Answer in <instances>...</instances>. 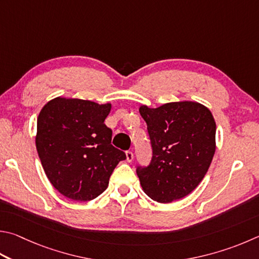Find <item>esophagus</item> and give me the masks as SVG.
Listing matches in <instances>:
<instances>
[{
	"label": "esophagus",
	"instance_id": "esophagus-1",
	"mask_svg": "<svg viewBox=\"0 0 259 259\" xmlns=\"http://www.w3.org/2000/svg\"><path fill=\"white\" fill-rule=\"evenodd\" d=\"M125 156H126V161L133 162V159H134V153L133 152H130V150H126Z\"/></svg>",
	"mask_w": 259,
	"mask_h": 259
}]
</instances>
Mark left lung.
<instances>
[{"label":"left lung","instance_id":"8db88e82","mask_svg":"<svg viewBox=\"0 0 259 259\" xmlns=\"http://www.w3.org/2000/svg\"><path fill=\"white\" fill-rule=\"evenodd\" d=\"M153 149L147 166H137L143 190L158 203L181 199L203 180L215 153L216 124L207 107L196 102L143 105Z\"/></svg>","mask_w":259,"mask_h":259}]
</instances>
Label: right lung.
I'll return each instance as SVG.
<instances>
[{
  "mask_svg": "<svg viewBox=\"0 0 259 259\" xmlns=\"http://www.w3.org/2000/svg\"><path fill=\"white\" fill-rule=\"evenodd\" d=\"M111 104L56 97L37 119L36 148L50 182L72 200L96 198L125 154L111 144Z\"/></svg>",
  "mask_w": 259,
  "mask_h": 259,
  "instance_id": "right-lung-1",
  "label": "right lung"
}]
</instances>
